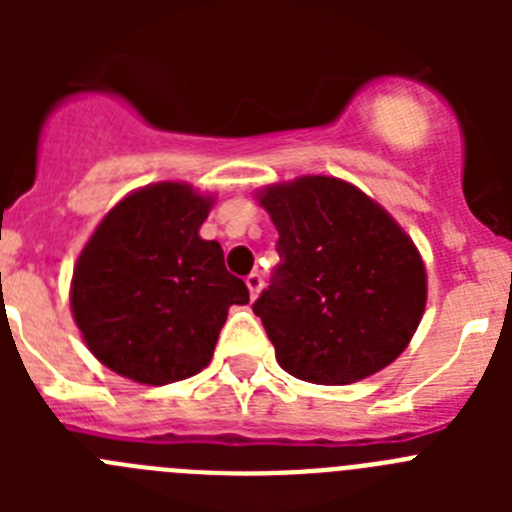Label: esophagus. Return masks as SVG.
Listing matches in <instances>:
<instances>
[{
    "label": "esophagus",
    "mask_w": 512,
    "mask_h": 512,
    "mask_svg": "<svg viewBox=\"0 0 512 512\" xmlns=\"http://www.w3.org/2000/svg\"><path fill=\"white\" fill-rule=\"evenodd\" d=\"M246 287H248V292H251V300H256L261 292V287H264V277L253 271V274H248L246 277Z\"/></svg>",
    "instance_id": "obj_1"
}]
</instances>
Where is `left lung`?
<instances>
[{
  "instance_id": "left-lung-1",
  "label": "left lung",
  "mask_w": 512,
  "mask_h": 512,
  "mask_svg": "<svg viewBox=\"0 0 512 512\" xmlns=\"http://www.w3.org/2000/svg\"><path fill=\"white\" fill-rule=\"evenodd\" d=\"M279 266L253 302L284 372L351 384L405 351L425 310V266L400 225L354 184L302 176L261 194Z\"/></svg>"
}]
</instances>
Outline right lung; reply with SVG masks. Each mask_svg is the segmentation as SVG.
Returning a JSON list of instances; mask_svg holds the SVG:
<instances>
[{
    "label": "right lung",
    "mask_w": 512,
    "mask_h": 512,
    "mask_svg": "<svg viewBox=\"0 0 512 512\" xmlns=\"http://www.w3.org/2000/svg\"><path fill=\"white\" fill-rule=\"evenodd\" d=\"M212 200L161 182L117 202L81 251L71 310L89 351L140 384L194 377L212 359L230 305L248 287L202 241Z\"/></svg>",
    "instance_id": "right-lung-1"
}]
</instances>
